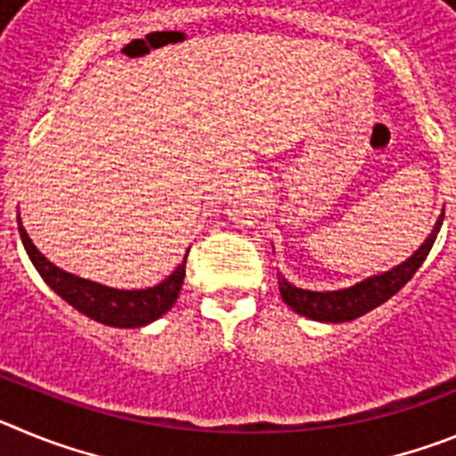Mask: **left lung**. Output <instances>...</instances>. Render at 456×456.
Returning a JSON list of instances; mask_svg holds the SVG:
<instances>
[{
  "instance_id": "left-lung-1",
  "label": "left lung",
  "mask_w": 456,
  "mask_h": 456,
  "mask_svg": "<svg viewBox=\"0 0 456 456\" xmlns=\"http://www.w3.org/2000/svg\"><path fill=\"white\" fill-rule=\"evenodd\" d=\"M443 216L445 215H441V219L434 225L432 235L427 237L425 244H422L406 263L397 265V267L381 273V276H372L368 278V281H363V283H356L354 288L347 289H338V292H310V289L294 288V285L288 283L283 276H278L281 297H283V301L289 308L297 310L299 315L310 317V320H356V317L365 315V313H370L372 308H377V305H381L384 301H388L395 292H400V289L409 283L411 276L420 269V265L425 263V257L432 251L434 241H436V235L443 225Z\"/></svg>"
}]
</instances>
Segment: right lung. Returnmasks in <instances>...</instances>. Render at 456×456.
I'll return each instance as SVG.
<instances>
[{"mask_svg": "<svg viewBox=\"0 0 456 456\" xmlns=\"http://www.w3.org/2000/svg\"><path fill=\"white\" fill-rule=\"evenodd\" d=\"M20 225V237L22 244L29 253L31 263L38 269L47 285L54 289L61 299L75 305L79 313L95 322H102L107 326H118V329H134V326H143L148 322L162 317L167 310L178 299L180 288L184 281V269H187V256L184 263L178 265V269L164 281V283L155 285L148 289H114L107 285L91 283L79 276L63 272V269L54 267L45 256H40L38 248L31 244L27 231Z\"/></svg>", "mask_w": 456, "mask_h": 456, "instance_id": "right-lung-1", "label": "right lung"}]
</instances>
